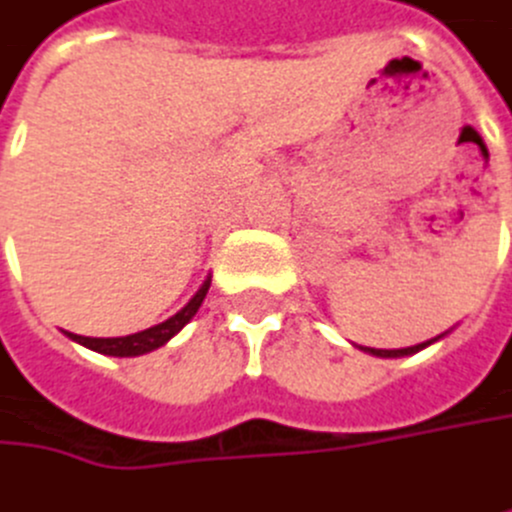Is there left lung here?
I'll list each match as a JSON object with an SVG mask.
<instances>
[{"mask_svg":"<svg viewBox=\"0 0 512 512\" xmlns=\"http://www.w3.org/2000/svg\"><path fill=\"white\" fill-rule=\"evenodd\" d=\"M419 349H425V343H422V346H410V349H393V351L369 349V351H372V354H381V357H401V354H413V351H419Z\"/></svg>","mask_w":512,"mask_h":512,"instance_id":"8db88e82","label":"left lung"}]
</instances>
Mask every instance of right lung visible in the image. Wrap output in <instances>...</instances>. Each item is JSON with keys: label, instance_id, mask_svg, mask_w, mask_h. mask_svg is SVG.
Wrapping results in <instances>:
<instances>
[{"label": "right lung", "instance_id": "obj_1", "mask_svg": "<svg viewBox=\"0 0 512 512\" xmlns=\"http://www.w3.org/2000/svg\"><path fill=\"white\" fill-rule=\"evenodd\" d=\"M208 287H210V278L202 284V290L187 302V307H181L175 316H169L166 322L161 325H155V328H146V331H140V334H128V337H78V334H72V340H78L81 346H87V349L99 351V354H114V357H137V354H146V351H155L161 349L166 340H172L193 316H196V310L202 307L205 302V296H208Z\"/></svg>", "mask_w": 512, "mask_h": 512}]
</instances>
